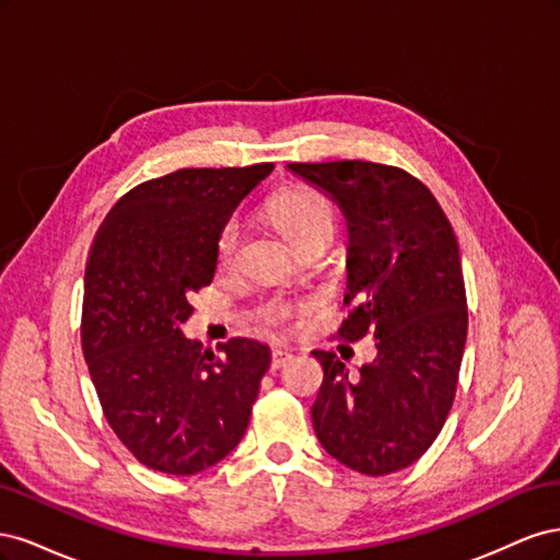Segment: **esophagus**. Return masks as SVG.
I'll use <instances>...</instances> for the list:
<instances>
[{
  "instance_id": "34e87169",
  "label": "esophagus",
  "mask_w": 560,
  "mask_h": 560,
  "mask_svg": "<svg viewBox=\"0 0 560 560\" xmlns=\"http://www.w3.org/2000/svg\"><path fill=\"white\" fill-rule=\"evenodd\" d=\"M287 362H292V352H287V350H273V354H270V369H273V371L282 369Z\"/></svg>"
}]
</instances>
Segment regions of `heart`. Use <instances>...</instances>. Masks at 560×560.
I'll return each mask as SVG.
<instances>
[{"mask_svg":"<svg viewBox=\"0 0 560 560\" xmlns=\"http://www.w3.org/2000/svg\"><path fill=\"white\" fill-rule=\"evenodd\" d=\"M266 212L287 241L294 247H301L313 238H329L336 229V212L327 198H322L311 189H287L268 200ZM243 241V231L238 219H229L217 238V264L231 268L238 259V249ZM282 315L287 311H273Z\"/></svg>","mask_w":560,"mask_h":560,"instance_id":"obj_1","label":"heart"}]
</instances>
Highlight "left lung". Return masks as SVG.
Returning <instances> with one entry per match:
<instances>
[{"mask_svg":"<svg viewBox=\"0 0 560 560\" xmlns=\"http://www.w3.org/2000/svg\"><path fill=\"white\" fill-rule=\"evenodd\" d=\"M348 222L350 306L341 334H374L376 360L352 378L336 352L313 428L338 463L383 477L413 465L442 432L467 341V296L453 226L432 191L401 167L369 161L290 163Z\"/></svg>","mask_w":560,"mask_h":560,"instance_id":"obj_1","label":"left lung"}]
</instances>
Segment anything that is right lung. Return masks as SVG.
I'll use <instances>...</instances> for the list:
<instances>
[{
	"label": "right lung",
	"instance_id": "add662e5",
	"mask_svg": "<svg viewBox=\"0 0 560 560\" xmlns=\"http://www.w3.org/2000/svg\"><path fill=\"white\" fill-rule=\"evenodd\" d=\"M273 163L184 167L130 189L105 217L83 278L81 348L105 418L149 469L191 477L241 444L270 348L222 354L182 331L217 268L219 231Z\"/></svg>",
	"mask_w": 560,
	"mask_h": 560
}]
</instances>
